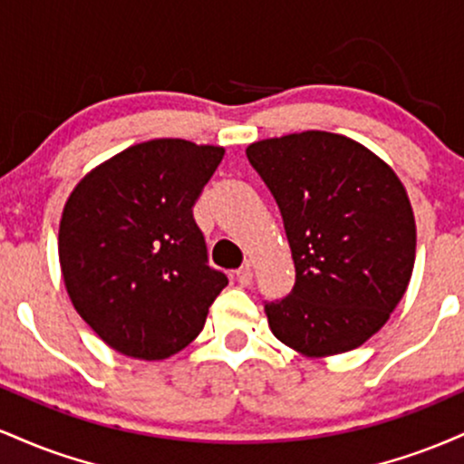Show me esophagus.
I'll return each instance as SVG.
<instances>
[{"label": "esophagus", "mask_w": 464, "mask_h": 464, "mask_svg": "<svg viewBox=\"0 0 464 464\" xmlns=\"http://www.w3.org/2000/svg\"><path fill=\"white\" fill-rule=\"evenodd\" d=\"M239 285H250L253 284V268L250 266H242V268L236 273Z\"/></svg>", "instance_id": "obj_1"}]
</instances>
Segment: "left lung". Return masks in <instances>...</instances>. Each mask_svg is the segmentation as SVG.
I'll return each mask as SVG.
<instances>
[{
  "label": "left lung",
  "instance_id": "1",
  "mask_svg": "<svg viewBox=\"0 0 464 464\" xmlns=\"http://www.w3.org/2000/svg\"><path fill=\"white\" fill-rule=\"evenodd\" d=\"M250 165L284 218L295 287L266 303L270 332L305 358L358 349L406 295L417 225L395 169L344 135L292 132L250 143Z\"/></svg>",
  "mask_w": 464,
  "mask_h": 464
}]
</instances>
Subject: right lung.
Instances as JSON below:
<instances>
[{
	"mask_svg": "<svg viewBox=\"0 0 464 464\" xmlns=\"http://www.w3.org/2000/svg\"><path fill=\"white\" fill-rule=\"evenodd\" d=\"M222 146L150 140L84 174L65 202L58 259L82 321L117 353L165 360L202 332L228 279L207 266L191 207Z\"/></svg>",
	"mask_w": 464,
	"mask_h": 464,
	"instance_id": "obj_1",
	"label": "right lung"
}]
</instances>
